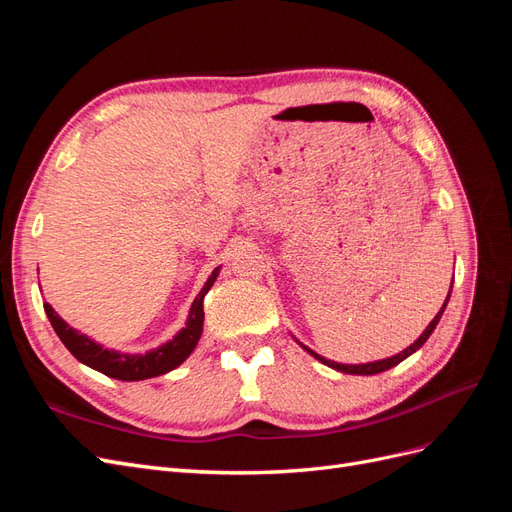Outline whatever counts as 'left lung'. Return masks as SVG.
I'll return each instance as SVG.
<instances>
[{"instance_id": "8db88e82", "label": "left lung", "mask_w": 512, "mask_h": 512, "mask_svg": "<svg viewBox=\"0 0 512 512\" xmlns=\"http://www.w3.org/2000/svg\"><path fill=\"white\" fill-rule=\"evenodd\" d=\"M453 288V286H451ZM448 299H451V290H448V297H446V301H444V305H442V309L440 312L436 314V318H433L429 324H427V329L421 333V337L416 339V342L412 344V346H408L406 350H401L399 354H395V356H389V359H382V361H374V363H361V365H344V363H335V361H329V359H324V356H320V354H316L314 350H309L307 346H303L309 354L314 356V359H318L320 363H324V365H329V367H333V369H337V371H342V374H354V376H374V374H380V371H386V369H391V367H395V365H399L401 361L404 359H408L410 354H414L418 348H421L427 339H429V335L433 333V329H436V324L440 322V318H442V314H444V307H446V303H448Z\"/></svg>"}]
</instances>
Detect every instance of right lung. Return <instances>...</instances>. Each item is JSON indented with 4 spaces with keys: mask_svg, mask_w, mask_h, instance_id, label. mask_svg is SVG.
<instances>
[{
    "mask_svg": "<svg viewBox=\"0 0 512 512\" xmlns=\"http://www.w3.org/2000/svg\"><path fill=\"white\" fill-rule=\"evenodd\" d=\"M218 275H220V267L213 269L203 290L198 292V297L190 307V316H188V322H185V327L170 339V342L153 348L145 354H126V352L108 350L98 342H94L91 337L72 329L68 322H64V318H59V314L49 303H44V312L49 316L53 329L61 342H64V346L87 367L96 369L100 374L115 380H126V382L147 380V378L168 374V371L179 367L194 352L200 335H203V320H205L203 299L211 290L213 282L218 280Z\"/></svg>",
    "mask_w": 512,
    "mask_h": 512,
    "instance_id": "right-lung-1",
    "label": "right lung"
}]
</instances>
